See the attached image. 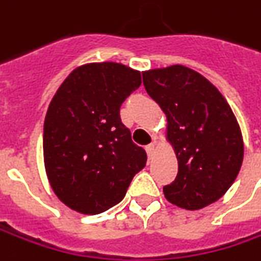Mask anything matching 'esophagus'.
Here are the masks:
<instances>
[{"label":"esophagus","instance_id":"34e87169","mask_svg":"<svg viewBox=\"0 0 261 261\" xmlns=\"http://www.w3.org/2000/svg\"><path fill=\"white\" fill-rule=\"evenodd\" d=\"M145 151H146V154H148V156H149V158L154 155V152H155V142H151L149 145H146Z\"/></svg>","mask_w":261,"mask_h":261}]
</instances>
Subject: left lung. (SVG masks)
<instances>
[{"label":"left lung","mask_w":261,"mask_h":261,"mask_svg":"<svg viewBox=\"0 0 261 261\" xmlns=\"http://www.w3.org/2000/svg\"><path fill=\"white\" fill-rule=\"evenodd\" d=\"M144 87L167 116V139L178 161L166 199L197 211L225 195L244 156L241 129L225 97L193 69L171 65L142 72Z\"/></svg>","instance_id":"1"}]
</instances>
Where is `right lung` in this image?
<instances>
[{
    "label": "right lung",
    "mask_w": 261,
    "mask_h": 261,
    "mask_svg": "<svg viewBox=\"0 0 261 261\" xmlns=\"http://www.w3.org/2000/svg\"><path fill=\"white\" fill-rule=\"evenodd\" d=\"M141 72L116 62L74 69L54 95L43 125L45 168L52 190L72 211L97 215L119 203L146 164L120 106Z\"/></svg>",
    "instance_id": "right-lung-1"
}]
</instances>
